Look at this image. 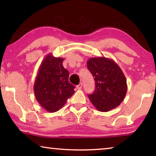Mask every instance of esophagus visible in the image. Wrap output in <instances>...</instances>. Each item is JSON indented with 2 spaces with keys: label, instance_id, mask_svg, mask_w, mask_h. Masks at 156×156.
Listing matches in <instances>:
<instances>
[{
  "label": "esophagus",
  "instance_id": "esophagus-1",
  "mask_svg": "<svg viewBox=\"0 0 156 156\" xmlns=\"http://www.w3.org/2000/svg\"><path fill=\"white\" fill-rule=\"evenodd\" d=\"M82 87H83V83H80L78 85L76 86V88H77L78 90H80V89H82Z\"/></svg>",
  "mask_w": 156,
  "mask_h": 156
}]
</instances>
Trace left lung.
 <instances>
[{
	"mask_svg": "<svg viewBox=\"0 0 156 156\" xmlns=\"http://www.w3.org/2000/svg\"><path fill=\"white\" fill-rule=\"evenodd\" d=\"M87 64L96 81L94 92L88 96L91 103L102 112L119 106L127 91L126 78L119 66L105 57L91 58Z\"/></svg>",
	"mask_w": 156,
	"mask_h": 156,
	"instance_id": "obj_1",
	"label": "left lung"
}]
</instances>
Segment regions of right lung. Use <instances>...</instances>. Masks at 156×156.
I'll list each match as a JSON object with an SVG mask.
<instances>
[{"mask_svg":"<svg viewBox=\"0 0 156 156\" xmlns=\"http://www.w3.org/2000/svg\"><path fill=\"white\" fill-rule=\"evenodd\" d=\"M64 58L49 54L42 61L34 85L36 99L49 112L64 106L74 94L75 87L69 81V72L62 66Z\"/></svg>","mask_w":156,"mask_h":156,"instance_id":"add662e5","label":"right lung"}]
</instances>
